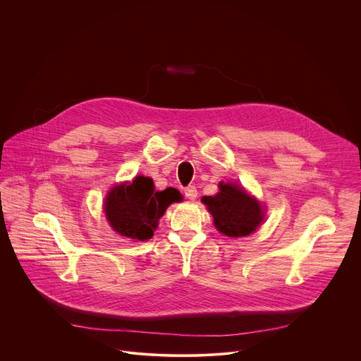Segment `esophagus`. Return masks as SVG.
Returning a JSON list of instances; mask_svg holds the SVG:
<instances>
[{
    "label": "esophagus",
    "instance_id": "34e87169",
    "mask_svg": "<svg viewBox=\"0 0 361 361\" xmlns=\"http://www.w3.org/2000/svg\"><path fill=\"white\" fill-rule=\"evenodd\" d=\"M184 195H185L188 200H195V198H197V195H198L197 188H195L194 185H188V187H185V190H184Z\"/></svg>",
    "mask_w": 361,
    "mask_h": 361
}]
</instances>
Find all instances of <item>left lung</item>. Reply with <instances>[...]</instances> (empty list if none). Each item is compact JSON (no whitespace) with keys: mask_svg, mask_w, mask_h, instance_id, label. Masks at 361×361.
Here are the masks:
<instances>
[{"mask_svg":"<svg viewBox=\"0 0 361 361\" xmlns=\"http://www.w3.org/2000/svg\"><path fill=\"white\" fill-rule=\"evenodd\" d=\"M219 232L228 236H247L264 221L262 207L235 184H219L214 197H202Z\"/></svg>","mask_w":361,"mask_h":361,"instance_id":"obj_1","label":"left lung"}]
</instances>
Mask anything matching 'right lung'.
<instances>
[{
	"label": "right lung",
	"instance_id": "1",
	"mask_svg": "<svg viewBox=\"0 0 361 361\" xmlns=\"http://www.w3.org/2000/svg\"><path fill=\"white\" fill-rule=\"evenodd\" d=\"M180 198L181 194L171 187L154 191L153 180L139 176L133 183L117 185L107 194L106 218L120 235L146 241L153 236L166 208Z\"/></svg>",
	"mask_w": 361,
	"mask_h": 361
}]
</instances>
